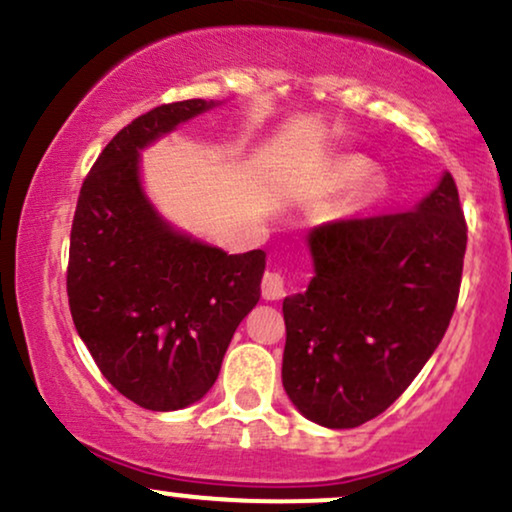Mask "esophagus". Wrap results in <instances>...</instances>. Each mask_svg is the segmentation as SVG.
<instances>
[{"instance_id": "esophagus-1", "label": "esophagus", "mask_w": 512, "mask_h": 512, "mask_svg": "<svg viewBox=\"0 0 512 512\" xmlns=\"http://www.w3.org/2000/svg\"><path fill=\"white\" fill-rule=\"evenodd\" d=\"M262 296H265L267 301H279L286 296V277L282 272H277V269H272V272H265V277H262Z\"/></svg>"}]
</instances>
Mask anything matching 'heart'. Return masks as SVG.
Here are the masks:
<instances>
[{
    "mask_svg": "<svg viewBox=\"0 0 512 512\" xmlns=\"http://www.w3.org/2000/svg\"><path fill=\"white\" fill-rule=\"evenodd\" d=\"M372 174V162L362 155H342L333 160L328 170V184L333 189L355 187V184L364 182Z\"/></svg>",
    "mask_w": 512,
    "mask_h": 512,
    "instance_id": "obj_1",
    "label": "heart"
}]
</instances>
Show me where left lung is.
<instances>
[{
    "mask_svg": "<svg viewBox=\"0 0 512 512\" xmlns=\"http://www.w3.org/2000/svg\"><path fill=\"white\" fill-rule=\"evenodd\" d=\"M316 277L286 296L282 381L325 428H357L411 386L457 308L466 221L445 174L413 211L352 216L308 235Z\"/></svg>",
    "mask_w": 512,
    "mask_h": 512,
    "instance_id": "8db88e82",
    "label": "left lung"
}]
</instances>
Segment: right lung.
I'll list each match as a JSON object with an SVG mask.
<instances>
[{
	"label": "right lung",
	"instance_id": "1",
	"mask_svg": "<svg viewBox=\"0 0 512 512\" xmlns=\"http://www.w3.org/2000/svg\"><path fill=\"white\" fill-rule=\"evenodd\" d=\"M213 101L162 104L116 133L84 177L72 218L67 299L116 391L148 411L199 401L260 301L265 252L226 255L162 221L138 182V150Z\"/></svg>",
	"mask_w": 512,
	"mask_h": 512
}]
</instances>
